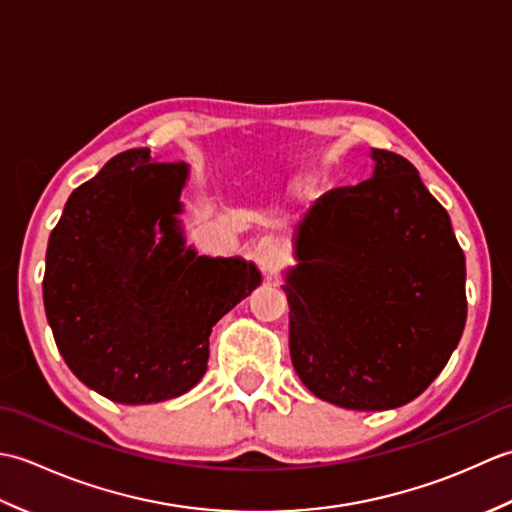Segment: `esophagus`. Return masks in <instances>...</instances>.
<instances>
[{"mask_svg":"<svg viewBox=\"0 0 512 512\" xmlns=\"http://www.w3.org/2000/svg\"><path fill=\"white\" fill-rule=\"evenodd\" d=\"M255 259H257L259 268H262L266 275H273L275 270L281 266V253H279V248L273 246L270 242H262V244L257 246Z\"/></svg>","mask_w":512,"mask_h":512,"instance_id":"1","label":"esophagus"}]
</instances>
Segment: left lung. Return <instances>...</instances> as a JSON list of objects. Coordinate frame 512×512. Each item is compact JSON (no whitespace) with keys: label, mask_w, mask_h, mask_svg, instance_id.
<instances>
[{"label":"left lung","mask_w":512,"mask_h":512,"mask_svg":"<svg viewBox=\"0 0 512 512\" xmlns=\"http://www.w3.org/2000/svg\"><path fill=\"white\" fill-rule=\"evenodd\" d=\"M372 178L323 193L292 233L284 270L290 358L336 407L407 405L449 363L466 323V262L451 217L394 151Z\"/></svg>","instance_id":"1"}]
</instances>
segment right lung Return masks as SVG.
<instances>
[{
	"label": "right lung",
	"mask_w": 512,
	"mask_h": 512,
	"mask_svg": "<svg viewBox=\"0 0 512 512\" xmlns=\"http://www.w3.org/2000/svg\"><path fill=\"white\" fill-rule=\"evenodd\" d=\"M187 180L184 162L123 151L72 191L48 239L43 306L54 341L83 385L121 405L198 385L213 325L262 284L244 257L187 246Z\"/></svg>",
	"instance_id": "right-lung-1"
}]
</instances>
